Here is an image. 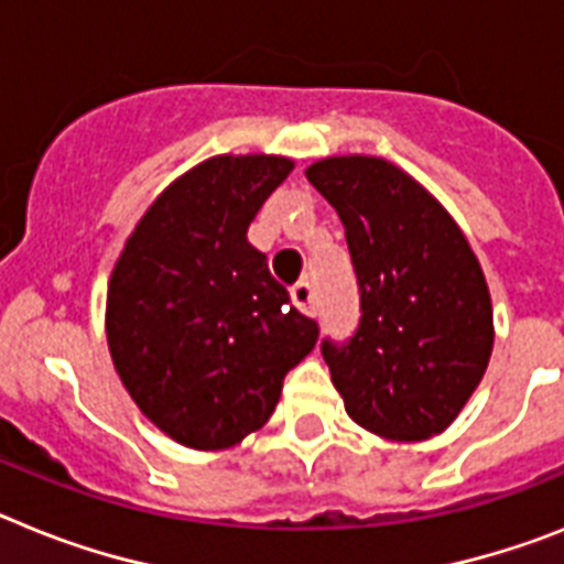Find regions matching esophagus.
I'll return each mask as SVG.
<instances>
[{"label":"esophagus","instance_id":"obj_1","mask_svg":"<svg viewBox=\"0 0 564 564\" xmlns=\"http://www.w3.org/2000/svg\"><path fill=\"white\" fill-rule=\"evenodd\" d=\"M292 301H295V306L301 312H306V315L315 317L317 315V301H315V286H312L310 281H297L295 286H292Z\"/></svg>","mask_w":564,"mask_h":564}]
</instances>
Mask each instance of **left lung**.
Wrapping results in <instances>:
<instances>
[{"mask_svg": "<svg viewBox=\"0 0 564 564\" xmlns=\"http://www.w3.org/2000/svg\"><path fill=\"white\" fill-rule=\"evenodd\" d=\"M346 227L360 323L321 343L357 425L429 440L454 423L488 369L491 295L477 254L429 189L391 161L335 155L306 170Z\"/></svg>", "mask_w": 564, "mask_h": 564, "instance_id": "1", "label": "left lung"}]
</instances>
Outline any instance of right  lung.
<instances>
[{
	"instance_id": "1",
	"label": "right lung",
	"mask_w": 564,
	"mask_h": 564,
	"mask_svg": "<svg viewBox=\"0 0 564 564\" xmlns=\"http://www.w3.org/2000/svg\"><path fill=\"white\" fill-rule=\"evenodd\" d=\"M292 166L281 155L193 166L153 200L112 269V366L135 405L187 448L218 452L261 429L286 371L315 349L317 323L247 241Z\"/></svg>"
}]
</instances>
